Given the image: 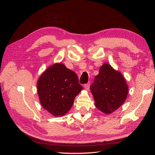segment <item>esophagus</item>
<instances>
[{
    "instance_id": "obj_1",
    "label": "esophagus",
    "mask_w": 155,
    "mask_h": 155,
    "mask_svg": "<svg viewBox=\"0 0 155 155\" xmlns=\"http://www.w3.org/2000/svg\"><path fill=\"white\" fill-rule=\"evenodd\" d=\"M84 87H85V88L86 89L87 91H88L89 90V88H90V84H89V83L85 84V85H84Z\"/></svg>"
}]
</instances>
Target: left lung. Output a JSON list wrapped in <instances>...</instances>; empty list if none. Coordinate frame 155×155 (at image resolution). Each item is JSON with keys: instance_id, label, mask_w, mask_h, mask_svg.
<instances>
[{"instance_id": "obj_1", "label": "left lung", "mask_w": 155, "mask_h": 155, "mask_svg": "<svg viewBox=\"0 0 155 155\" xmlns=\"http://www.w3.org/2000/svg\"><path fill=\"white\" fill-rule=\"evenodd\" d=\"M128 90L122 74L107 63L100 67L91 86L96 107L105 114L111 113L124 104Z\"/></svg>"}]
</instances>
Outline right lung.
<instances>
[{
	"instance_id": "right-lung-1",
	"label": "right lung",
	"mask_w": 155,
	"mask_h": 155,
	"mask_svg": "<svg viewBox=\"0 0 155 155\" xmlns=\"http://www.w3.org/2000/svg\"><path fill=\"white\" fill-rule=\"evenodd\" d=\"M41 105L54 116H63L81 91L76 74L63 63H55L41 74L37 83Z\"/></svg>"
}]
</instances>
